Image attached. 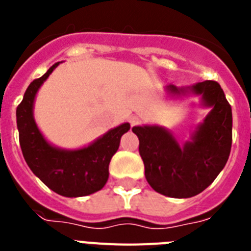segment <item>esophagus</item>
<instances>
[{"mask_svg":"<svg viewBox=\"0 0 251 251\" xmlns=\"http://www.w3.org/2000/svg\"><path fill=\"white\" fill-rule=\"evenodd\" d=\"M141 123V118L139 117H137V115H132L129 118V124L132 126V127H134V126H138V124Z\"/></svg>","mask_w":251,"mask_h":251,"instance_id":"esophagus-1","label":"esophagus"}]
</instances>
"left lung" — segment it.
<instances>
[{"mask_svg": "<svg viewBox=\"0 0 251 251\" xmlns=\"http://www.w3.org/2000/svg\"><path fill=\"white\" fill-rule=\"evenodd\" d=\"M167 89L172 94L186 92L175 85H168ZM190 90L202 95L203 105L212 109L197 127L192 141L183 147L165 128H132L139 139V154L145 163L148 183L154 191L176 199L196 196L211 185L225 167L231 151V105L220 84L206 80L191 86Z\"/></svg>", "mask_w": 251, "mask_h": 251, "instance_id": "8db88e82", "label": "left lung"}]
</instances>
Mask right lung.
Segmentation results:
<instances>
[{"label": "right lung", "instance_id": "add662e5", "mask_svg": "<svg viewBox=\"0 0 251 251\" xmlns=\"http://www.w3.org/2000/svg\"><path fill=\"white\" fill-rule=\"evenodd\" d=\"M57 65L59 63L54 64L28 85L17 106L20 146L30 170L49 188L61 196H86L104 187L109 177L110 159L118 150L121 137L130 126L122 124L81 150L65 151L49 145L35 123L32 106L39 88Z\"/></svg>", "mask_w": 251, "mask_h": 251}]
</instances>
